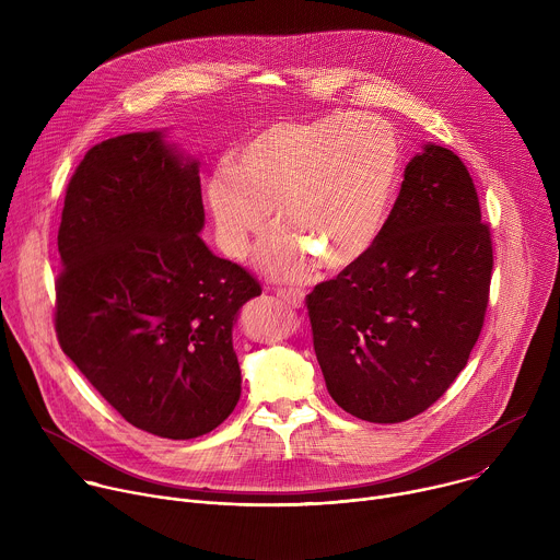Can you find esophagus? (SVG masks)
<instances>
[{
  "label": "esophagus",
  "instance_id": "1",
  "mask_svg": "<svg viewBox=\"0 0 560 560\" xmlns=\"http://www.w3.org/2000/svg\"><path fill=\"white\" fill-rule=\"evenodd\" d=\"M277 296L281 299V301H285L288 305H292V307H301L303 305V292L301 290H294V288H281V290H277Z\"/></svg>",
  "mask_w": 560,
  "mask_h": 560
}]
</instances>
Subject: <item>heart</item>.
Returning a JSON list of instances; mask_svg holds the SVG:
<instances>
[{"label": "heart", "mask_w": 560, "mask_h": 560, "mask_svg": "<svg viewBox=\"0 0 560 560\" xmlns=\"http://www.w3.org/2000/svg\"><path fill=\"white\" fill-rule=\"evenodd\" d=\"M392 128L370 115L337 113L275 121L232 152V168L208 179V208L225 257L242 261L266 234V275L303 279L312 259L348 268L376 242L398 179Z\"/></svg>", "instance_id": "b5f03b06"}]
</instances>
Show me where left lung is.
Returning a JSON list of instances; mask_svg holds the SVG:
<instances>
[{
  "label": "left lung",
  "instance_id": "1",
  "mask_svg": "<svg viewBox=\"0 0 560 560\" xmlns=\"http://www.w3.org/2000/svg\"><path fill=\"white\" fill-rule=\"evenodd\" d=\"M492 236L460 159L428 143L372 248L307 296L316 361L339 408L401 423L445 394L481 335Z\"/></svg>",
  "mask_w": 560,
  "mask_h": 560
}]
</instances>
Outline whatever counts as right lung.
I'll return each mask as SVG.
<instances>
[{
    "instance_id": "right-lung-1",
    "label": "right lung",
    "mask_w": 560,
    "mask_h": 560,
    "mask_svg": "<svg viewBox=\"0 0 560 560\" xmlns=\"http://www.w3.org/2000/svg\"><path fill=\"white\" fill-rule=\"evenodd\" d=\"M199 164L159 130L93 145L68 182L55 332L63 354L135 428L186 441L242 396L238 307L261 294L199 236Z\"/></svg>"
}]
</instances>
